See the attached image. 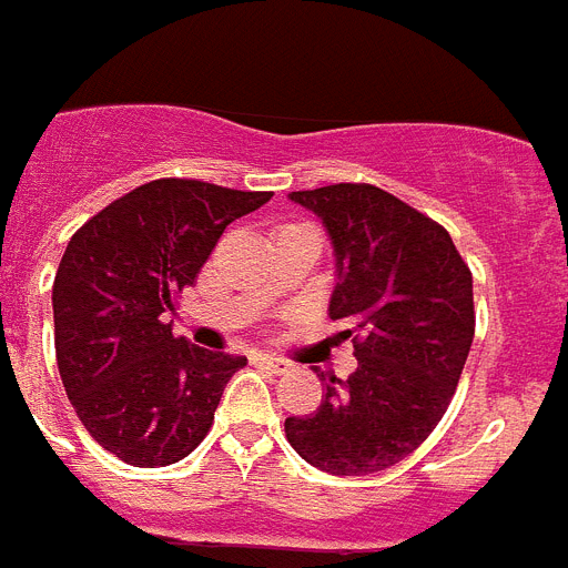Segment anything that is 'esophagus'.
I'll use <instances>...</instances> for the list:
<instances>
[{
  "mask_svg": "<svg viewBox=\"0 0 568 568\" xmlns=\"http://www.w3.org/2000/svg\"><path fill=\"white\" fill-rule=\"evenodd\" d=\"M255 359L261 365H266V368H270V372H273V374H281V372H287V368H290L287 359L275 357V354H257Z\"/></svg>",
  "mask_w": 568,
  "mask_h": 568,
  "instance_id": "1",
  "label": "esophagus"
}]
</instances>
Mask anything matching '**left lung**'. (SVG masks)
<instances>
[{"label":"left lung","instance_id":"1","mask_svg":"<svg viewBox=\"0 0 568 568\" xmlns=\"http://www.w3.org/2000/svg\"><path fill=\"white\" fill-rule=\"evenodd\" d=\"M336 257L331 318L354 334L357 372H322L313 415L287 418L290 447L334 476L386 470L418 449L456 395L476 331L473 275L447 229L374 185L293 191Z\"/></svg>","mask_w":568,"mask_h":568}]
</instances>
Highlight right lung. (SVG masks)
<instances>
[{
  "label": "right lung",
  "mask_w": 568,
  "mask_h": 568,
  "mask_svg": "<svg viewBox=\"0 0 568 568\" xmlns=\"http://www.w3.org/2000/svg\"><path fill=\"white\" fill-rule=\"evenodd\" d=\"M270 196L153 180L72 234L51 290L58 368L89 435L121 462L165 467L209 433L246 357L176 339L168 316L229 223Z\"/></svg>",
  "instance_id": "1"
}]
</instances>
